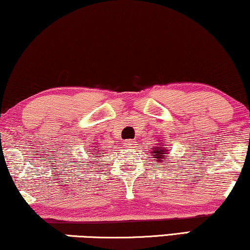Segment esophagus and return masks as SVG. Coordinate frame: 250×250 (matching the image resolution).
I'll return each instance as SVG.
<instances>
[{"instance_id":"34e87169","label":"esophagus","mask_w":250,"mask_h":250,"mask_svg":"<svg viewBox=\"0 0 250 250\" xmlns=\"http://www.w3.org/2000/svg\"><path fill=\"white\" fill-rule=\"evenodd\" d=\"M124 145H125V148H135L136 142L134 140H126Z\"/></svg>"}]
</instances>
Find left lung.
I'll return each instance as SVG.
<instances>
[{"instance_id":"8db88e82","label":"left lung","mask_w":250,"mask_h":250,"mask_svg":"<svg viewBox=\"0 0 250 250\" xmlns=\"http://www.w3.org/2000/svg\"><path fill=\"white\" fill-rule=\"evenodd\" d=\"M150 149L152 150L151 153H153L152 158H156L158 160H163L167 157V151H168V150L166 149V146H153V148H150Z\"/></svg>"}]
</instances>
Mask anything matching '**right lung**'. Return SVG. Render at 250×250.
<instances>
[{
    "instance_id": "1",
    "label": "right lung",
    "mask_w": 250,
    "mask_h": 250,
    "mask_svg": "<svg viewBox=\"0 0 250 250\" xmlns=\"http://www.w3.org/2000/svg\"><path fill=\"white\" fill-rule=\"evenodd\" d=\"M95 151H98V152H95V153H102V150L101 149H94ZM91 155H93V153L91 152ZM91 157H98V156H91ZM83 165H85V164H83Z\"/></svg>"
}]
</instances>
